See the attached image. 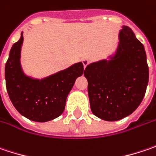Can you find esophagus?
Listing matches in <instances>:
<instances>
[{"label":"esophagus","instance_id":"1","mask_svg":"<svg viewBox=\"0 0 156 156\" xmlns=\"http://www.w3.org/2000/svg\"><path fill=\"white\" fill-rule=\"evenodd\" d=\"M82 63H83V65H84V67H86L87 65L90 64V60L88 59V58H84L83 60H82Z\"/></svg>","mask_w":156,"mask_h":156}]
</instances>
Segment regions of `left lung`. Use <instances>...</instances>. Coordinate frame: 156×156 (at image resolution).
Segmentation results:
<instances>
[{"instance_id": "obj_1", "label": "left lung", "mask_w": 156, "mask_h": 156, "mask_svg": "<svg viewBox=\"0 0 156 156\" xmlns=\"http://www.w3.org/2000/svg\"><path fill=\"white\" fill-rule=\"evenodd\" d=\"M119 38L117 51L110 60L90 64L84 72L91 112L107 121L119 120L134 112L148 83L143 44L127 26L122 27Z\"/></svg>"}]
</instances>
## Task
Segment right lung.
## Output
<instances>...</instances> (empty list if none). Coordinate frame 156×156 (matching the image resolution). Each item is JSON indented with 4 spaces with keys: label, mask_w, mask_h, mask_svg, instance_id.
I'll use <instances>...</instances> for the list:
<instances>
[{
    "label": "right lung",
    "mask_w": 156,
    "mask_h": 156,
    "mask_svg": "<svg viewBox=\"0 0 156 156\" xmlns=\"http://www.w3.org/2000/svg\"><path fill=\"white\" fill-rule=\"evenodd\" d=\"M23 33L13 44L5 65L6 87L12 104L27 119L46 122L60 116L65 107L66 98L77 78L83 74L81 62L43 79L26 76L20 63Z\"/></svg>",
    "instance_id": "add662e5"
}]
</instances>
